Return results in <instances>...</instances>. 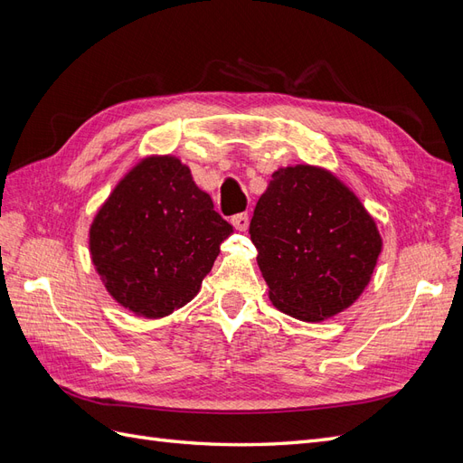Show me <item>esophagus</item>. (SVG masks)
<instances>
[{"label":"esophagus","instance_id":"1","mask_svg":"<svg viewBox=\"0 0 463 463\" xmlns=\"http://www.w3.org/2000/svg\"><path fill=\"white\" fill-rule=\"evenodd\" d=\"M232 226L237 230V232H245L249 228V216L247 214H235L232 218Z\"/></svg>","mask_w":463,"mask_h":463}]
</instances>
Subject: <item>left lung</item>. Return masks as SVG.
Listing matches in <instances>:
<instances>
[{
  "label": "left lung",
  "mask_w": 463,
  "mask_h": 463,
  "mask_svg": "<svg viewBox=\"0 0 463 463\" xmlns=\"http://www.w3.org/2000/svg\"><path fill=\"white\" fill-rule=\"evenodd\" d=\"M276 309L320 322L352 307L371 282L383 237L374 218L325 167H279L249 226Z\"/></svg>",
  "instance_id": "obj_1"
}]
</instances>
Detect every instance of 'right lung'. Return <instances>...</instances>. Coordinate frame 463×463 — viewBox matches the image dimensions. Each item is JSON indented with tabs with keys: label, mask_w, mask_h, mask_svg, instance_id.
<instances>
[{
	"label": "right lung",
	"mask_w": 463,
	"mask_h": 463,
	"mask_svg": "<svg viewBox=\"0 0 463 463\" xmlns=\"http://www.w3.org/2000/svg\"><path fill=\"white\" fill-rule=\"evenodd\" d=\"M232 232L189 165L154 154L98 208L89 249L111 298L137 317L162 318L197 296Z\"/></svg>",
	"instance_id": "right-lung-1"
}]
</instances>
